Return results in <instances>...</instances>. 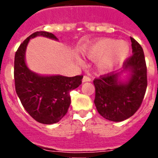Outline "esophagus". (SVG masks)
I'll return each instance as SVG.
<instances>
[{
    "instance_id": "34e87169",
    "label": "esophagus",
    "mask_w": 158,
    "mask_h": 158,
    "mask_svg": "<svg viewBox=\"0 0 158 158\" xmlns=\"http://www.w3.org/2000/svg\"><path fill=\"white\" fill-rule=\"evenodd\" d=\"M91 81V78L88 76H84L83 79H82V81L85 82V81Z\"/></svg>"
}]
</instances>
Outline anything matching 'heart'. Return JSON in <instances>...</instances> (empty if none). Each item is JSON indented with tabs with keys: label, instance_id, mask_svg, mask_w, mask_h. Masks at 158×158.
I'll return each mask as SVG.
<instances>
[{
	"label": "heart",
	"instance_id": "1",
	"mask_svg": "<svg viewBox=\"0 0 158 158\" xmlns=\"http://www.w3.org/2000/svg\"><path fill=\"white\" fill-rule=\"evenodd\" d=\"M129 47L125 42L106 39L87 49L85 54L90 58H98L96 65L100 72H107L123 62L127 57Z\"/></svg>",
	"mask_w": 158,
	"mask_h": 158
}]
</instances>
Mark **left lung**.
<instances>
[{"label":"left lung","mask_w":158,"mask_h":158,"mask_svg":"<svg viewBox=\"0 0 158 158\" xmlns=\"http://www.w3.org/2000/svg\"><path fill=\"white\" fill-rule=\"evenodd\" d=\"M133 54L123 62V70L131 72L127 83L118 81V73L113 72L95 78L94 103L102 117L121 122L130 118L140 107L147 88V67L143 49L131 37Z\"/></svg>","instance_id":"left-lung-1"}]
</instances>
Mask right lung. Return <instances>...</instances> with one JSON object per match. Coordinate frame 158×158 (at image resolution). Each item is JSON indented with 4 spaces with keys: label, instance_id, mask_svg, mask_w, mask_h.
<instances>
[{
    "label": "right lung",
    "instance_id": "1",
    "mask_svg": "<svg viewBox=\"0 0 158 158\" xmlns=\"http://www.w3.org/2000/svg\"><path fill=\"white\" fill-rule=\"evenodd\" d=\"M38 35L58 40L52 33L36 31L19 45L14 61L15 88L22 105L35 120L53 124L65 115L71 103L69 92L81 85L83 76L43 77L29 70L25 64V51L30 39Z\"/></svg>",
    "mask_w": 158,
    "mask_h": 158
}]
</instances>
